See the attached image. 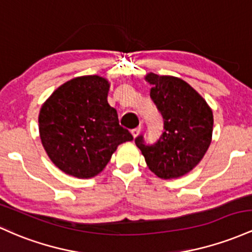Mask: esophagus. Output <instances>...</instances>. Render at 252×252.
I'll list each match as a JSON object with an SVG mask.
<instances>
[{"mask_svg": "<svg viewBox=\"0 0 252 252\" xmlns=\"http://www.w3.org/2000/svg\"><path fill=\"white\" fill-rule=\"evenodd\" d=\"M140 131H141V126H138V127H135V128L132 129L131 133H132V135H133V137L135 138V137H137L138 134L140 133Z\"/></svg>", "mask_w": 252, "mask_h": 252, "instance_id": "1", "label": "esophagus"}]
</instances>
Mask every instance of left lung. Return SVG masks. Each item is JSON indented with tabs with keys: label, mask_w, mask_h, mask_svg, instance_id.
Returning a JSON list of instances; mask_svg holds the SVG:
<instances>
[{
	"label": "left lung",
	"mask_w": 252,
	"mask_h": 252,
	"mask_svg": "<svg viewBox=\"0 0 252 252\" xmlns=\"http://www.w3.org/2000/svg\"><path fill=\"white\" fill-rule=\"evenodd\" d=\"M150 96L164 119V132L152 145L143 135L135 144L149 169L159 179H177L191 171L211 145L213 113L205 98L190 86L174 76L150 72Z\"/></svg>",
	"instance_id": "1"
}]
</instances>
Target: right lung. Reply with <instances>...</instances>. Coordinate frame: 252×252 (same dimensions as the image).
I'll return each mask as SVG.
<instances>
[{"label": "right lung", "instance_id": "right-lung-1", "mask_svg": "<svg viewBox=\"0 0 252 252\" xmlns=\"http://www.w3.org/2000/svg\"><path fill=\"white\" fill-rule=\"evenodd\" d=\"M109 83L97 75L62 84L39 113V133L47 156L62 171L90 179L103 170L120 144L133 139L119 125L107 101Z\"/></svg>", "mask_w": 252, "mask_h": 252}]
</instances>
